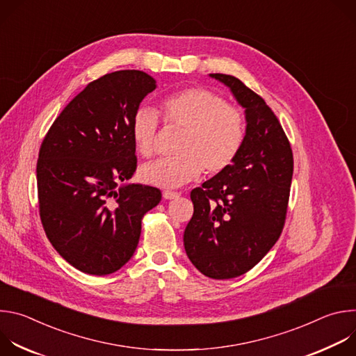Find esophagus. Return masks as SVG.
I'll return each mask as SVG.
<instances>
[{
  "instance_id": "esophagus-1",
  "label": "esophagus",
  "mask_w": 356,
  "mask_h": 356,
  "mask_svg": "<svg viewBox=\"0 0 356 356\" xmlns=\"http://www.w3.org/2000/svg\"><path fill=\"white\" fill-rule=\"evenodd\" d=\"M179 195H180V193H177V191H170V190L163 191V198H166V200H173V198H177Z\"/></svg>"
}]
</instances>
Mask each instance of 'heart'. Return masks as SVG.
I'll list each match as a JSON object with an SVG mask.
<instances>
[{
	"label": "heart",
	"mask_w": 356,
	"mask_h": 356,
	"mask_svg": "<svg viewBox=\"0 0 356 356\" xmlns=\"http://www.w3.org/2000/svg\"><path fill=\"white\" fill-rule=\"evenodd\" d=\"M165 124L183 131L177 156L158 159L140 168V179L158 187H180L201 172L216 176L236 159L245 140V117L217 92L190 87L162 99ZM159 115L152 108H139L131 122L138 154L154 156L159 132Z\"/></svg>",
	"instance_id": "1"
}]
</instances>
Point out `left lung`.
<instances>
[{
  "instance_id": "obj_1",
  "label": "left lung",
  "mask_w": 356,
  "mask_h": 356,
  "mask_svg": "<svg viewBox=\"0 0 356 356\" xmlns=\"http://www.w3.org/2000/svg\"><path fill=\"white\" fill-rule=\"evenodd\" d=\"M245 108L246 134L234 163L191 190L194 213L184 229L191 264L207 277H238L279 239L293 176L290 142L265 99L239 79L214 73Z\"/></svg>"
}]
</instances>
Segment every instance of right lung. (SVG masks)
<instances>
[{"instance_id": "add662e5", "label": "right lung", "mask_w": 356, "mask_h": 356, "mask_svg": "<svg viewBox=\"0 0 356 356\" xmlns=\"http://www.w3.org/2000/svg\"><path fill=\"white\" fill-rule=\"evenodd\" d=\"M156 81L140 70L101 76L79 92L44 135L36 163L42 227L76 269L104 276L138 246L142 218L162 193L120 183L136 170L134 114Z\"/></svg>"}]
</instances>
